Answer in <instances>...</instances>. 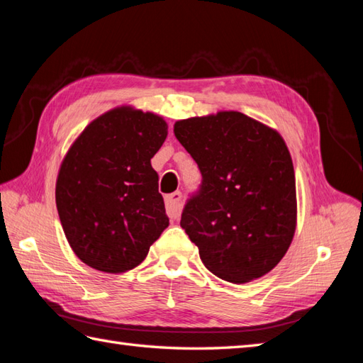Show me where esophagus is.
I'll list each match as a JSON object with an SVG mask.
<instances>
[{"label":"esophagus","mask_w":363,"mask_h":363,"mask_svg":"<svg viewBox=\"0 0 363 363\" xmlns=\"http://www.w3.org/2000/svg\"><path fill=\"white\" fill-rule=\"evenodd\" d=\"M165 203H167V212L169 215V218H173V220L179 218L181 211H182V194L181 191H174V194L168 195Z\"/></svg>","instance_id":"obj_1"}]
</instances>
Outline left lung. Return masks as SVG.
<instances>
[{"mask_svg": "<svg viewBox=\"0 0 363 363\" xmlns=\"http://www.w3.org/2000/svg\"><path fill=\"white\" fill-rule=\"evenodd\" d=\"M203 174L181 226L220 279L246 284L279 264L296 229L290 151L276 129L237 111L174 123Z\"/></svg>", "mask_w": 363, "mask_h": 363, "instance_id": "1", "label": "left lung"}]
</instances>
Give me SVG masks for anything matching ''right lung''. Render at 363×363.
I'll return each mask as SVG.
<instances>
[{
    "label": "right lung",
    "instance_id": "1",
    "mask_svg": "<svg viewBox=\"0 0 363 363\" xmlns=\"http://www.w3.org/2000/svg\"><path fill=\"white\" fill-rule=\"evenodd\" d=\"M167 134L159 115L120 106L91 121L67 151L56 206L67 240L86 265L129 272L169 225L151 167Z\"/></svg>",
    "mask_w": 363,
    "mask_h": 363
}]
</instances>
